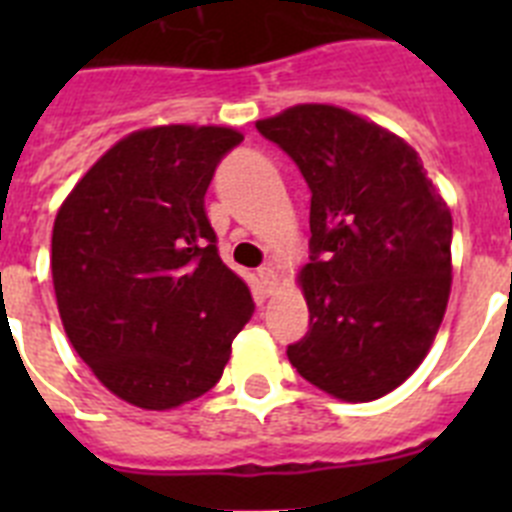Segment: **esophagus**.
Instances as JSON below:
<instances>
[{"mask_svg": "<svg viewBox=\"0 0 512 512\" xmlns=\"http://www.w3.org/2000/svg\"><path fill=\"white\" fill-rule=\"evenodd\" d=\"M259 279H261V287H264L266 295H271V292L277 289L279 274H277V269H274V266L266 264V266H261V269H259Z\"/></svg>", "mask_w": 512, "mask_h": 512, "instance_id": "esophagus-1", "label": "esophagus"}]
</instances>
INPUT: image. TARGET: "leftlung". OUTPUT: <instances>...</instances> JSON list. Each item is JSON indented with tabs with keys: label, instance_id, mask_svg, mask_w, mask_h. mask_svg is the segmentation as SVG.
I'll return each instance as SVG.
<instances>
[{
	"label": "left lung",
	"instance_id": "left-lung-1",
	"mask_svg": "<svg viewBox=\"0 0 512 512\" xmlns=\"http://www.w3.org/2000/svg\"><path fill=\"white\" fill-rule=\"evenodd\" d=\"M310 187L305 338L287 346L300 377L346 402L400 387L425 359L451 292V212L418 153L333 104L256 122Z\"/></svg>",
	"mask_w": 512,
	"mask_h": 512
}]
</instances>
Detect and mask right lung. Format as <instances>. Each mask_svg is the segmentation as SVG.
I'll list each match as a JSON object with an SVG mask.
<instances>
[{
    "label": "right lung",
    "instance_id": "add662e5",
    "mask_svg": "<svg viewBox=\"0 0 512 512\" xmlns=\"http://www.w3.org/2000/svg\"><path fill=\"white\" fill-rule=\"evenodd\" d=\"M243 135L215 125L130 133L81 176L53 225L58 312L120 400L169 410L223 377L251 292L217 253L205 194Z\"/></svg>",
    "mask_w": 512,
    "mask_h": 512
}]
</instances>
